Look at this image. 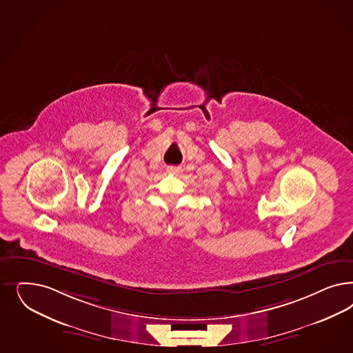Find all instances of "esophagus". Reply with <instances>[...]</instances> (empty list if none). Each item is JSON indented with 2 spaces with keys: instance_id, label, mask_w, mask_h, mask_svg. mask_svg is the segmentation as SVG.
Masks as SVG:
<instances>
[{
  "instance_id": "34e87169",
  "label": "esophagus",
  "mask_w": 353,
  "mask_h": 353,
  "mask_svg": "<svg viewBox=\"0 0 353 353\" xmlns=\"http://www.w3.org/2000/svg\"><path fill=\"white\" fill-rule=\"evenodd\" d=\"M181 170H182V169H181L179 166H169V168H168V171H169V172H174V174L181 172Z\"/></svg>"
}]
</instances>
